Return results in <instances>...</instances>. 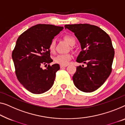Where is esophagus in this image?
<instances>
[{
    "label": "esophagus",
    "instance_id": "obj_1",
    "mask_svg": "<svg viewBox=\"0 0 125 125\" xmlns=\"http://www.w3.org/2000/svg\"><path fill=\"white\" fill-rule=\"evenodd\" d=\"M68 65H63V64H61L60 65V67L61 68H63V67H66Z\"/></svg>",
    "mask_w": 125,
    "mask_h": 125
}]
</instances>
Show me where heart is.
<instances>
[{
  "instance_id": "b5f03b06",
  "label": "heart",
  "mask_w": 125,
  "mask_h": 125,
  "mask_svg": "<svg viewBox=\"0 0 125 125\" xmlns=\"http://www.w3.org/2000/svg\"><path fill=\"white\" fill-rule=\"evenodd\" d=\"M64 39L68 42V44L71 45H73L75 44L76 40L74 37L71 35H66L64 36ZM55 46H56V42H55V39H53L50 42L49 45V51L52 53L55 52ZM72 59V55L70 54H61L57 55L54 58V61L55 63H58V64L66 65L69 63V62Z\"/></svg>"
}]
</instances>
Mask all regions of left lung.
I'll return each mask as SVG.
<instances>
[{
    "instance_id": "obj_1",
    "label": "left lung",
    "mask_w": 125,
    "mask_h": 125,
    "mask_svg": "<svg viewBox=\"0 0 125 125\" xmlns=\"http://www.w3.org/2000/svg\"><path fill=\"white\" fill-rule=\"evenodd\" d=\"M64 27L74 32L80 42L82 51L76 61L86 64V67H77L72 77L74 84L83 92H94L112 70L115 51L111 38L100 28L90 24L66 25Z\"/></svg>"
}]
</instances>
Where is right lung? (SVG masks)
Instances as JSON below:
<instances>
[{
	"instance_id": "add662e5",
	"label": "right lung",
	"mask_w": 125,
	"mask_h": 125,
	"mask_svg": "<svg viewBox=\"0 0 125 125\" xmlns=\"http://www.w3.org/2000/svg\"><path fill=\"white\" fill-rule=\"evenodd\" d=\"M63 27L38 24L31 27L18 37L12 52L15 72L18 81L30 92L40 94L53 86L58 64L53 62L49 49L50 42Z\"/></svg>"
}]
</instances>
